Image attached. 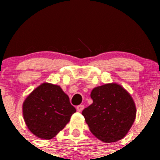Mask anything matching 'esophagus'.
I'll return each mask as SVG.
<instances>
[{
	"mask_svg": "<svg viewBox=\"0 0 160 160\" xmlns=\"http://www.w3.org/2000/svg\"><path fill=\"white\" fill-rule=\"evenodd\" d=\"M83 108H84V106H83V104H80V105L77 106V111H79V112H80V111H83Z\"/></svg>",
	"mask_w": 160,
	"mask_h": 160,
	"instance_id": "esophagus-1",
	"label": "esophagus"
}]
</instances>
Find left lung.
I'll list each match as a JSON object with an SVG mask.
<instances>
[{
    "label": "left lung",
    "instance_id": "obj_1",
    "mask_svg": "<svg viewBox=\"0 0 160 160\" xmlns=\"http://www.w3.org/2000/svg\"><path fill=\"white\" fill-rule=\"evenodd\" d=\"M90 98L92 104L82 111L90 132L104 142L123 138L136 114L129 93L117 83H108L93 89Z\"/></svg>",
    "mask_w": 160,
    "mask_h": 160
}]
</instances>
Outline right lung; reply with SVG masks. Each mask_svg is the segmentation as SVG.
I'll return each mask as SVG.
<instances>
[{
	"mask_svg": "<svg viewBox=\"0 0 160 160\" xmlns=\"http://www.w3.org/2000/svg\"><path fill=\"white\" fill-rule=\"evenodd\" d=\"M75 112L60 87L47 83L34 90L23 104L24 119L28 129L44 139L56 136Z\"/></svg>",
	"mask_w": 160,
	"mask_h": 160,
	"instance_id": "1",
	"label": "right lung"
}]
</instances>
